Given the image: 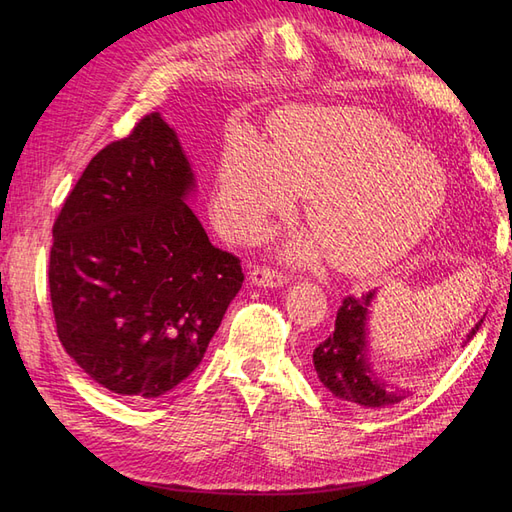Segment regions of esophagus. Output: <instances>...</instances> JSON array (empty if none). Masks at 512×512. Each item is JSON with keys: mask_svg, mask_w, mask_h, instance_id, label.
<instances>
[{"mask_svg": "<svg viewBox=\"0 0 512 512\" xmlns=\"http://www.w3.org/2000/svg\"><path fill=\"white\" fill-rule=\"evenodd\" d=\"M250 280L254 286H265V288H277L286 284V275L275 271L271 267H254L250 271Z\"/></svg>", "mask_w": 512, "mask_h": 512, "instance_id": "34e87169", "label": "esophagus"}]
</instances>
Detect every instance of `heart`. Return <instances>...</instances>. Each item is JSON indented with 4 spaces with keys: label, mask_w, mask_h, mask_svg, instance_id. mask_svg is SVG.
I'll return each mask as SVG.
<instances>
[{
    "label": "heart",
    "mask_w": 512,
    "mask_h": 512,
    "mask_svg": "<svg viewBox=\"0 0 512 512\" xmlns=\"http://www.w3.org/2000/svg\"><path fill=\"white\" fill-rule=\"evenodd\" d=\"M307 192L312 235L290 241L288 258L331 256L346 273H369L404 256L438 220L446 170L393 121L359 106H297L271 119V143L230 136L220 156L213 218L258 239Z\"/></svg>",
    "instance_id": "obj_1"
}]
</instances>
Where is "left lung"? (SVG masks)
<instances>
[{"label":"left lung","mask_w":512,"mask_h":512,"mask_svg":"<svg viewBox=\"0 0 512 512\" xmlns=\"http://www.w3.org/2000/svg\"><path fill=\"white\" fill-rule=\"evenodd\" d=\"M376 290L361 297H344L337 309L335 331L314 350V367L320 382L342 401L363 410H384L399 404L410 393L378 378L367 361V318ZM483 320L468 333L466 344L476 335Z\"/></svg>","instance_id":"obj_1"}]
</instances>
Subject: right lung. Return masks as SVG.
<instances>
[{
	"instance_id": "add662e5",
	"label": "right lung",
	"mask_w": 512,
	"mask_h": 512,
	"mask_svg": "<svg viewBox=\"0 0 512 512\" xmlns=\"http://www.w3.org/2000/svg\"><path fill=\"white\" fill-rule=\"evenodd\" d=\"M194 173L160 113L91 158L53 224L57 337L111 393L151 399L203 361L243 284L185 205Z\"/></svg>"
}]
</instances>
